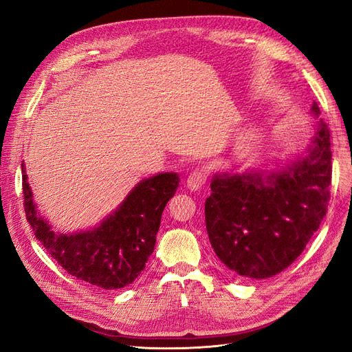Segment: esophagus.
Listing matches in <instances>:
<instances>
[{
    "instance_id": "esophagus-1",
    "label": "esophagus",
    "mask_w": 352,
    "mask_h": 352,
    "mask_svg": "<svg viewBox=\"0 0 352 352\" xmlns=\"http://www.w3.org/2000/svg\"><path fill=\"white\" fill-rule=\"evenodd\" d=\"M206 182V175L201 172V170H195V172L190 173L186 179V186L190 190H198Z\"/></svg>"
}]
</instances>
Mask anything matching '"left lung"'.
<instances>
[{"mask_svg": "<svg viewBox=\"0 0 352 352\" xmlns=\"http://www.w3.org/2000/svg\"><path fill=\"white\" fill-rule=\"evenodd\" d=\"M311 114L320 109L314 101ZM304 154L270 170L217 172L206 199V226L217 258L232 273L267 279L296 260L326 214L332 179L330 135L311 124Z\"/></svg>", "mask_w": 352, "mask_h": 352, "instance_id": "8db88e82", "label": "left lung"}]
</instances>
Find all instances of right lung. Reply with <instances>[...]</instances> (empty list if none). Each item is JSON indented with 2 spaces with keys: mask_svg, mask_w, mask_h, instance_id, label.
Instances as JSON below:
<instances>
[{
  "mask_svg": "<svg viewBox=\"0 0 352 352\" xmlns=\"http://www.w3.org/2000/svg\"><path fill=\"white\" fill-rule=\"evenodd\" d=\"M22 173L25 211L36 239L69 274L101 289H120L141 274L154 251L163 210L179 186L173 172L145 177L98 225L60 233L39 212L25 163Z\"/></svg>",
  "mask_w": 352,
  "mask_h": 352,
  "instance_id": "add662e5",
  "label": "right lung"
}]
</instances>
